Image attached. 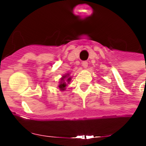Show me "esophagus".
I'll use <instances>...</instances> for the list:
<instances>
[{"instance_id":"1","label":"esophagus","mask_w":146,"mask_h":146,"mask_svg":"<svg viewBox=\"0 0 146 146\" xmlns=\"http://www.w3.org/2000/svg\"><path fill=\"white\" fill-rule=\"evenodd\" d=\"M82 66L84 67V68H87V66H88V62L87 61H83L82 63Z\"/></svg>"}]
</instances>
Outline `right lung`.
<instances>
[{"mask_svg":"<svg viewBox=\"0 0 146 146\" xmlns=\"http://www.w3.org/2000/svg\"><path fill=\"white\" fill-rule=\"evenodd\" d=\"M66 77V76H64L63 78L61 79V82H60V84L59 86V88L60 89V90H64L65 89V87L66 86V82H69L70 81V78H68L67 80H66V81H64V79Z\"/></svg>","mask_w":146,"mask_h":146,"instance_id":"add662e5","label":"right lung"}]
</instances>
